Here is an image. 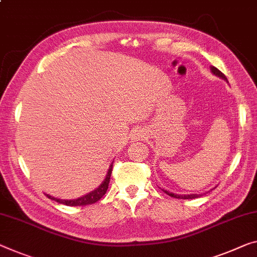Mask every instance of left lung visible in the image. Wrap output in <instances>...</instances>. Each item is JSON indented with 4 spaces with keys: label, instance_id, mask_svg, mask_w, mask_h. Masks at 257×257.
Here are the masks:
<instances>
[{
    "label": "left lung",
    "instance_id": "obj_1",
    "mask_svg": "<svg viewBox=\"0 0 257 257\" xmlns=\"http://www.w3.org/2000/svg\"><path fill=\"white\" fill-rule=\"evenodd\" d=\"M211 71H212V73L214 74H216V76H218V77H220V78H223V79H226V77H225V74L223 73V72H220V71L217 69V68H215V66H211ZM227 80V79H226ZM162 191H163L164 193H167L168 195H170V196H172V197H176V199H184V200H188V199H196V197H199L200 195L199 194H192V195H178V194H173V193H170V192H168V191H165V189H162Z\"/></svg>",
    "mask_w": 257,
    "mask_h": 257
}]
</instances>
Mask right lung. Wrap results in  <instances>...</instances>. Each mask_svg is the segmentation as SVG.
<instances>
[{
	"mask_svg": "<svg viewBox=\"0 0 257 257\" xmlns=\"http://www.w3.org/2000/svg\"><path fill=\"white\" fill-rule=\"evenodd\" d=\"M111 171H112V164L110 165L108 175H106L103 183H102L100 186H98L95 189V191L90 192V193H88V194H86V195L81 196V197H79V199H76V200H60V199H55V197L50 196V195H47V196H48V199L57 201L58 203L65 204V206H70V207L88 206V204H93V203L97 202L98 200H101L102 197H103V195L106 193V189H108L109 183H110V177H111Z\"/></svg>",
	"mask_w": 257,
	"mask_h": 257,
	"instance_id": "right-lung-1",
	"label": "right lung"
}]
</instances>
